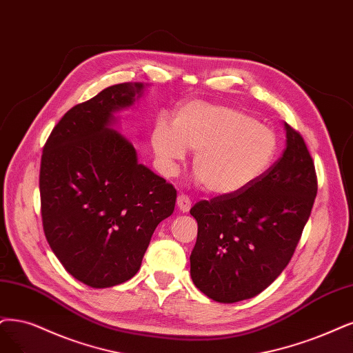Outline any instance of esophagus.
Here are the masks:
<instances>
[{
	"instance_id": "34e87169",
	"label": "esophagus",
	"mask_w": 353,
	"mask_h": 353,
	"mask_svg": "<svg viewBox=\"0 0 353 353\" xmlns=\"http://www.w3.org/2000/svg\"><path fill=\"white\" fill-rule=\"evenodd\" d=\"M177 208L181 212H189L192 208V201L185 193H180L177 196Z\"/></svg>"
}]
</instances>
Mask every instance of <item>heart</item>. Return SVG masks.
<instances>
[{
  "mask_svg": "<svg viewBox=\"0 0 353 353\" xmlns=\"http://www.w3.org/2000/svg\"><path fill=\"white\" fill-rule=\"evenodd\" d=\"M151 143L164 172L176 174L188 150L194 151L198 183L210 193L227 196L249 188L275 161L279 139L275 130L247 112L210 101L180 106L173 126L159 121Z\"/></svg>",
  "mask_w": 353,
  "mask_h": 353,
  "instance_id": "b5f03b06",
  "label": "heart"
}]
</instances>
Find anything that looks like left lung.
I'll use <instances>...</instances> for the list:
<instances>
[{
  "instance_id": "8db88e82",
  "label": "left lung",
  "mask_w": 353,
  "mask_h": 353,
  "mask_svg": "<svg viewBox=\"0 0 353 353\" xmlns=\"http://www.w3.org/2000/svg\"><path fill=\"white\" fill-rule=\"evenodd\" d=\"M281 159L244 190L194 203L198 239L190 276L214 301L231 304L266 290L290 263L317 194L314 163L285 123Z\"/></svg>"
}]
</instances>
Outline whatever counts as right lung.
Masks as SVG:
<instances>
[{"instance_id": "1", "label": "right lung", "mask_w": 353, "mask_h": 353, "mask_svg": "<svg viewBox=\"0 0 353 353\" xmlns=\"http://www.w3.org/2000/svg\"><path fill=\"white\" fill-rule=\"evenodd\" d=\"M142 84H116L77 104L43 147L39 189L46 240L70 275L109 288L132 278L150 240L174 211L173 185L138 163L110 126L132 106Z\"/></svg>"}]
</instances>
